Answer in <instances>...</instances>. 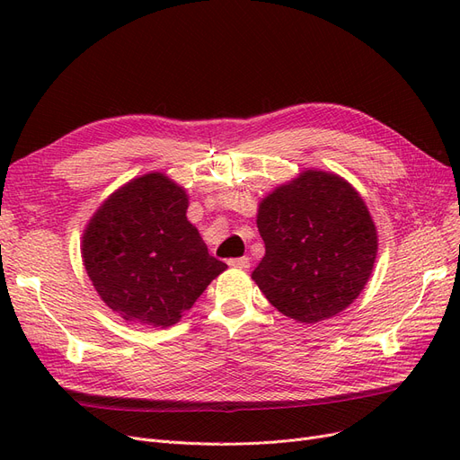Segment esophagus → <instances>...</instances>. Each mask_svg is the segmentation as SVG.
<instances>
[{
  "mask_svg": "<svg viewBox=\"0 0 460 460\" xmlns=\"http://www.w3.org/2000/svg\"><path fill=\"white\" fill-rule=\"evenodd\" d=\"M228 264H230V267L245 270V269H249V264H252V262H249V257H238V259H230Z\"/></svg>",
  "mask_w": 460,
  "mask_h": 460,
  "instance_id": "obj_1",
  "label": "esophagus"
}]
</instances>
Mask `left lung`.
<instances>
[{"mask_svg":"<svg viewBox=\"0 0 460 460\" xmlns=\"http://www.w3.org/2000/svg\"><path fill=\"white\" fill-rule=\"evenodd\" d=\"M264 257L252 278L270 305L297 323L336 316L367 286L378 234L355 188L338 174L305 171L259 205Z\"/></svg>","mask_w":460,"mask_h":460,"instance_id":"1","label":"left lung"}]
</instances>
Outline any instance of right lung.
<instances>
[{
    "label": "right lung",
    "instance_id": "1",
    "mask_svg": "<svg viewBox=\"0 0 460 460\" xmlns=\"http://www.w3.org/2000/svg\"><path fill=\"white\" fill-rule=\"evenodd\" d=\"M188 196L169 176L130 180L97 208L82 259L109 309L132 324L166 328L226 270L186 217Z\"/></svg>",
    "mask_w": 460,
    "mask_h": 460
}]
</instances>
